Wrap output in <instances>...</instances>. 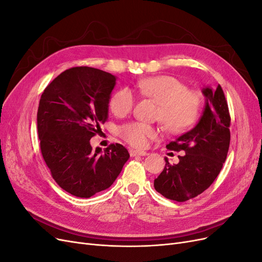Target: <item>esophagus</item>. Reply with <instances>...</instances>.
<instances>
[{
	"instance_id": "obj_1",
	"label": "esophagus",
	"mask_w": 262,
	"mask_h": 262,
	"mask_svg": "<svg viewBox=\"0 0 262 262\" xmlns=\"http://www.w3.org/2000/svg\"><path fill=\"white\" fill-rule=\"evenodd\" d=\"M130 155L131 156H146L147 153L144 152V150H140V149H130Z\"/></svg>"
}]
</instances>
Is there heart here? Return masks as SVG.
Here are the masks:
<instances>
[{"label":"heart","instance_id":"heart-1","mask_svg":"<svg viewBox=\"0 0 262 262\" xmlns=\"http://www.w3.org/2000/svg\"><path fill=\"white\" fill-rule=\"evenodd\" d=\"M139 92L152 98L160 105L157 118L166 130L171 133L184 132L198 120L201 109L199 94L189 91L188 86L170 75H158L144 78L138 83ZM136 97L128 87L118 90L110 98L112 112L123 117L131 113ZM120 137L129 144L137 147H145L150 139L157 136L153 126L142 122H130L119 128Z\"/></svg>","mask_w":262,"mask_h":262}]
</instances>
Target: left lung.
Wrapping results in <instances>:
<instances>
[{
    "mask_svg": "<svg viewBox=\"0 0 262 262\" xmlns=\"http://www.w3.org/2000/svg\"><path fill=\"white\" fill-rule=\"evenodd\" d=\"M205 104L199 121L190 131L167 144L168 149L185 152L179 163L165 168L154 180V187L167 199L185 202L207 190L220 173L231 141V117L222 87L205 86Z\"/></svg>",
    "mask_w": 262,
    "mask_h": 262,
    "instance_id": "obj_1",
    "label": "left lung"
}]
</instances>
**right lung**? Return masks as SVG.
<instances>
[{"label":"right lung","mask_w":262,"mask_h":262,"mask_svg":"<svg viewBox=\"0 0 262 262\" xmlns=\"http://www.w3.org/2000/svg\"><path fill=\"white\" fill-rule=\"evenodd\" d=\"M117 77L105 71L76 67L46 87L37 113L40 149L55 182L78 198L106 190L121 172L129 152L110 144L93 150L90 140L108 119Z\"/></svg>","instance_id":"add662e5"}]
</instances>
